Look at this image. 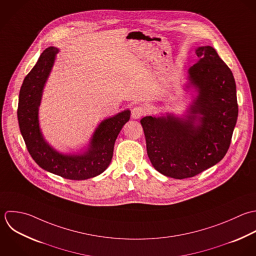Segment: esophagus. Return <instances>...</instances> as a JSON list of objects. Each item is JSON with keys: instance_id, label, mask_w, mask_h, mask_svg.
<instances>
[{"instance_id": "34e87169", "label": "esophagus", "mask_w": 256, "mask_h": 256, "mask_svg": "<svg viewBox=\"0 0 256 256\" xmlns=\"http://www.w3.org/2000/svg\"><path fill=\"white\" fill-rule=\"evenodd\" d=\"M146 114V108L142 106H136L132 110V116L136 120L142 118Z\"/></svg>"}]
</instances>
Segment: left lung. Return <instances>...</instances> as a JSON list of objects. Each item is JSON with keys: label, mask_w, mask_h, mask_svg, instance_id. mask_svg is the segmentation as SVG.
Instances as JSON below:
<instances>
[{"label": "left lung", "mask_w": 256, "mask_h": 256, "mask_svg": "<svg viewBox=\"0 0 256 256\" xmlns=\"http://www.w3.org/2000/svg\"><path fill=\"white\" fill-rule=\"evenodd\" d=\"M196 54L198 60L188 70V80L198 96L186 118L168 114L140 120L152 166L176 180L192 178L224 158L238 116L230 68L210 46L198 48Z\"/></svg>", "instance_id": "8db88e82"}]
</instances>
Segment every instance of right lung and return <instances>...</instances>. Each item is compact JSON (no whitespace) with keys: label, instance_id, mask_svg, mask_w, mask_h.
Wrapping results in <instances>:
<instances>
[{"label":"right lung","instance_id":"1","mask_svg":"<svg viewBox=\"0 0 256 256\" xmlns=\"http://www.w3.org/2000/svg\"><path fill=\"white\" fill-rule=\"evenodd\" d=\"M58 52L54 46L46 48L22 82L18 104L20 130L30 156L42 168L66 180H88L100 174L110 166L116 140L128 122L130 112L126 110L102 120L82 154H62L50 146L42 136L38 112L42 88Z\"/></svg>","mask_w":256,"mask_h":256}]
</instances>
